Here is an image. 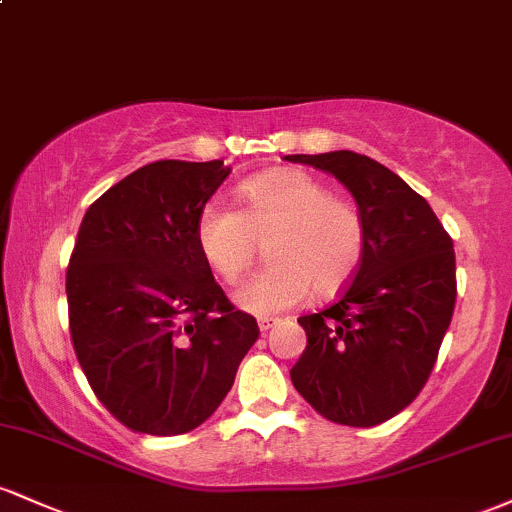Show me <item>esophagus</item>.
I'll return each mask as SVG.
<instances>
[{"mask_svg":"<svg viewBox=\"0 0 512 512\" xmlns=\"http://www.w3.org/2000/svg\"><path fill=\"white\" fill-rule=\"evenodd\" d=\"M274 325H276L274 317H262V320H260V332H269Z\"/></svg>","mask_w":512,"mask_h":512,"instance_id":"esophagus-1","label":"esophagus"}]
</instances>
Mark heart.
<instances>
[{
    "instance_id": "heart-1",
    "label": "heart",
    "mask_w": 512,
    "mask_h": 512,
    "mask_svg": "<svg viewBox=\"0 0 512 512\" xmlns=\"http://www.w3.org/2000/svg\"><path fill=\"white\" fill-rule=\"evenodd\" d=\"M243 209L209 202L199 211L197 245L226 284H238L267 244L269 264L236 301L252 315L296 308L310 291L330 296L361 269L368 221L354 199L337 197L327 182L303 170H276L240 185Z\"/></svg>"
}]
</instances>
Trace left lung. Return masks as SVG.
Wrapping results in <instances>:
<instances>
[{"label":"left lung","mask_w":512,"mask_h":512,"mask_svg":"<svg viewBox=\"0 0 512 512\" xmlns=\"http://www.w3.org/2000/svg\"><path fill=\"white\" fill-rule=\"evenodd\" d=\"M286 161L332 173L368 221L366 257L342 296L298 317L308 344L291 383L327 421L378 426L414 402L436 366L457 298L452 238L426 199L373 158Z\"/></svg>","instance_id":"left-lung-1"}]
</instances>
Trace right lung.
<instances>
[{"instance_id":"obj_1","label":"right lung","mask_w":512,"mask_h":512,"mask_svg":"<svg viewBox=\"0 0 512 512\" xmlns=\"http://www.w3.org/2000/svg\"><path fill=\"white\" fill-rule=\"evenodd\" d=\"M231 166L146 163L88 207L67 267L69 332L93 395L134 433L209 419L260 327L216 284L199 211Z\"/></svg>"}]
</instances>
